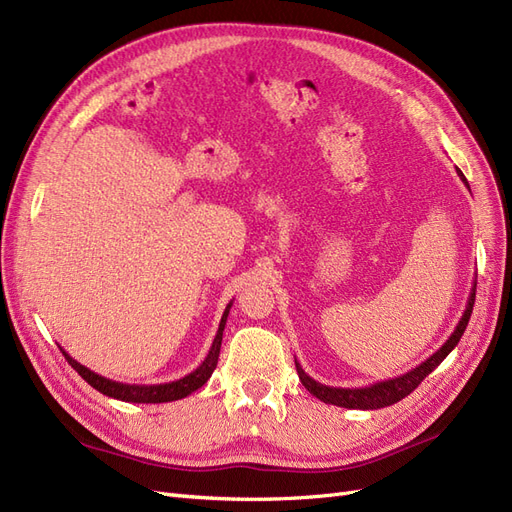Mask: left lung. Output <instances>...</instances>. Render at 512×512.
<instances>
[{"mask_svg": "<svg viewBox=\"0 0 512 512\" xmlns=\"http://www.w3.org/2000/svg\"><path fill=\"white\" fill-rule=\"evenodd\" d=\"M457 175L461 177V181L468 185L466 177H463L461 170H457ZM470 188V185H468ZM474 297H476V282L472 284L470 290V299L466 305V312L459 318L455 331L451 333V337L446 339L442 344L440 350L433 352L427 361H423L421 365H416L414 369H410L408 374L404 376H397L391 380H382L376 384H369L363 386V389H339V386H327L322 382H316L312 376L305 374V369L301 367V363L294 359V365H297V374L299 380L303 382L305 389L312 393L314 397H318L324 404H331V406H339V408H348V410H378V408H386V406H393L397 401H401L404 397H408L418 384H421L433 369H436L451 350L459 344V339L466 331L470 316H472V307H474Z\"/></svg>", "mask_w": 512, "mask_h": 512, "instance_id": "left-lung-1", "label": "left lung"}]
</instances>
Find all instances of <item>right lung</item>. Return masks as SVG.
Here are the masks:
<instances>
[{"instance_id":"1","label":"right lung","mask_w":512,"mask_h":512,"mask_svg":"<svg viewBox=\"0 0 512 512\" xmlns=\"http://www.w3.org/2000/svg\"><path fill=\"white\" fill-rule=\"evenodd\" d=\"M230 307H232V301L224 309L218 333H215V339H213V344L209 348V354L205 356V361L200 363L192 371V374L183 376V378H179L175 382H164V384H123V382H117V380H111V378H104V376L96 374V371H91L89 367L81 365L79 361H74L64 348H61V352H64L66 361L76 371H79V376L87 384L94 386L96 391L106 395V397H113V399H119V401H128V404H166V401H177V399H183V397L192 395L194 391H198L200 386H203L211 378L213 369H215V365H218V359H220L222 335H224V327H226V318H228Z\"/></svg>"}]
</instances>
